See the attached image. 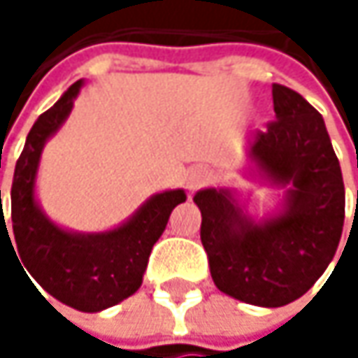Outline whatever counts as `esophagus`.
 <instances>
[{
  "label": "esophagus",
  "instance_id": "34e87169",
  "mask_svg": "<svg viewBox=\"0 0 358 358\" xmlns=\"http://www.w3.org/2000/svg\"><path fill=\"white\" fill-rule=\"evenodd\" d=\"M207 180H209V174H207L205 168H192V170L188 172V176H186V184H188L190 190H196V188L203 186Z\"/></svg>",
  "mask_w": 358,
  "mask_h": 358
}]
</instances>
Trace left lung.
Returning <instances> with one entry per match:
<instances>
[{
    "label": "left lung",
    "instance_id": "1",
    "mask_svg": "<svg viewBox=\"0 0 358 358\" xmlns=\"http://www.w3.org/2000/svg\"><path fill=\"white\" fill-rule=\"evenodd\" d=\"M271 95L275 120L255 134L249 155L269 182L290 186L284 211L255 224L224 188L194 194L215 286L257 307L303 296L334 259L344 226V182L322 113L284 85Z\"/></svg>",
    "mask_w": 358,
    "mask_h": 358
}]
</instances>
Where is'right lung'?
<instances>
[{"mask_svg": "<svg viewBox=\"0 0 358 358\" xmlns=\"http://www.w3.org/2000/svg\"><path fill=\"white\" fill-rule=\"evenodd\" d=\"M80 87L83 80L74 83L53 108L41 113L27 136L12 182V236L18 257L45 292L72 309L97 313L141 288L151 249L186 194L184 190L159 192L126 224L101 234L66 232L47 220L35 201L41 151L72 111ZM0 230L8 234L6 220L0 222Z\"/></svg>", "mask_w": 358, "mask_h": 358, "instance_id": "obj_1", "label": "right lung"}]
</instances>
